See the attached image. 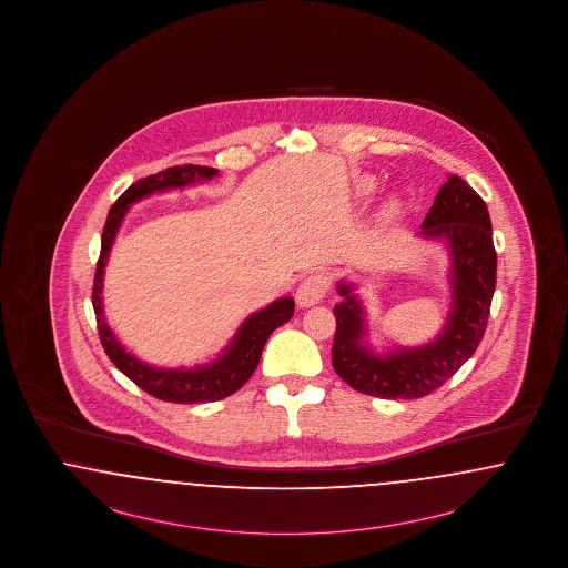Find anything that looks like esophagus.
Listing matches in <instances>:
<instances>
[{
	"instance_id": "1",
	"label": "esophagus",
	"mask_w": 568,
	"mask_h": 568,
	"mask_svg": "<svg viewBox=\"0 0 568 568\" xmlns=\"http://www.w3.org/2000/svg\"><path fill=\"white\" fill-rule=\"evenodd\" d=\"M329 290V276L325 272H317L306 276L297 287L296 300L300 306H313L324 300Z\"/></svg>"
}]
</instances>
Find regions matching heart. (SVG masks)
Instances as JSON below:
<instances>
[{
  "label": "heart",
  "instance_id": "1",
  "mask_svg": "<svg viewBox=\"0 0 568 568\" xmlns=\"http://www.w3.org/2000/svg\"><path fill=\"white\" fill-rule=\"evenodd\" d=\"M359 187H362V190H364V191L371 190V187H373V183H371V181H368V179H364V181H362V183H359Z\"/></svg>",
  "mask_w": 568,
  "mask_h": 568
}]
</instances>
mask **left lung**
<instances>
[{
	"label": "left lung",
	"mask_w": 568,
	"mask_h": 568,
	"mask_svg": "<svg viewBox=\"0 0 568 568\" xmlns=\"http://www.w3.org/2000/svg\"><path fill=\"white\" fill-rule=\"evenodd\" d=\"M422 236L443 241L449 251L452 311L438 338L422 347L373 352L366 343L364 306L353 285L338 283L343 302L334 306L336 334L332 366L353 389L387 400L424 398L454 377L477 352L496 287V251L486 202L456 174L436 193Z\"/></svg>",
	"instance_id": "1"
}]
</instances>
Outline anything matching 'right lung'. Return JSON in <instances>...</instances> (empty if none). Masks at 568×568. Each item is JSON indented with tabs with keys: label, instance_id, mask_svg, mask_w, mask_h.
Wrapping results in <instances>:
<instances>
[{
	"label": "right lung",
	"instance_id": "1",
	"mask_svg": "<svg viewBox=\"0 0 568 568\" xmlns=\"http://www.w3.org/2000/svg\"><path fill=\"white\" fill-rule=\"evenodd\" d=\"M216 176L215 168L209 165H172L158 174H151L146 179H140L130 190L125 191L110 209L104 232H102V251L93 278V311L102 347L110 357V362L125 375L132 378L140 389L151 394L153 398H160L165 403L176 405H197V403H216L234 392H239L248 377L255 373L262 349L268 341L272 332L278 325L287 324L294 315V297H281L274 300L266 308L253 313L246 317L234 341L227 345V349L221 353L216 359L193 366V368H155L144 362H140L132 353L125 352V347L114 338L109 324L104 320V304H102V285H104V268L109 262L110 248L116 239V232L121 227V221L128 213L130 204L155 193V191L179 190L193 183L211 181Z\"/></svg>",
	"mask_w": 568,
	"mask_h": 568
}]
</instances>
